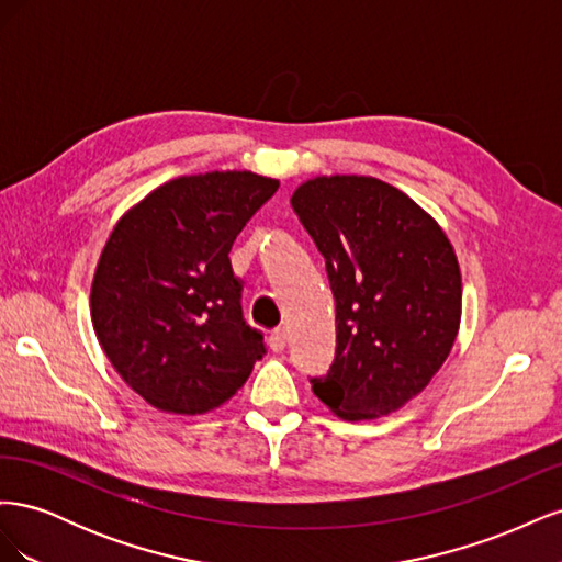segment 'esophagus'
I'll return each instance as SVG.
<instances>
[{
    "label": "esophagus",
    "instance_id": "obj_1",
    "mask_svg": "<svg viewBox=\"0 0 562 562\" xmlns=\"http://www.w3.org/2000/svg\"><path fill=\"white\" fill-rule=\"evenodd\" d=\"M269 347H271V351H277V353H281L285 349V330L283 328H277L274 333L269 335Z\"/></svg>",
    "mask_w": 562,
    "mask_h": 562
}]
</instances>
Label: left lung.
I'll return each instance as SVG.
<instances>
[{"label": "left lung", "mask_w": 562, "mask_h": 562, "mask_svg": "<svg viewBox=\"0 0 562 562\" xmlns=\"http://www.w3.org/2000/svg\"><path fill=\"white\" fill-rule=\"evenodd\" d=\"M300 223L326 260L335 359L314 394L349 422L394 413L443 366L462 316L454 250L434 220L378 178L297 187Z\"/></svg>", "instance_id": "obj_1"}]
</instances>
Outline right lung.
<instances>
[{
  "label": "right lung",
  "mask_w": 562,
  "mask_h": 562,
  "mask_svg": "<svg viewBox=\"0 0 562 562\" xmlns=\"http://www.w3.org/2000/svg\"><path fill=\"white\" fill-rule=\"evenodd\" d=\"M279 180L250 171L176 178L128 211L91 288L95 335L149 405L201 415L223 405L267 353L248 326L229 250Z\"/></svg>",
  "instance_id": "right-lung-1"
}]
</instances>
